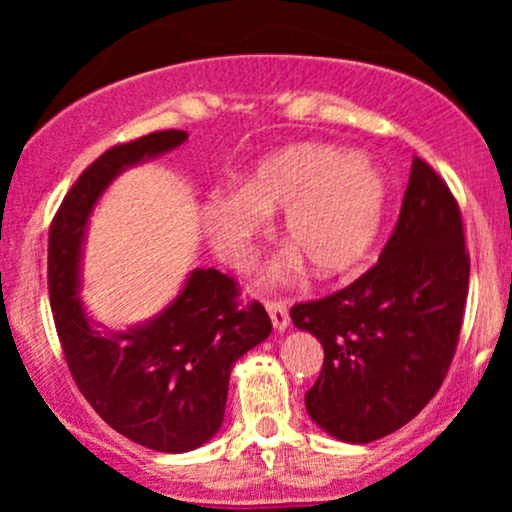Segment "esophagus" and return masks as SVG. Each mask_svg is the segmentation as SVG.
Instances as JSON below:
<instances>
[{
    "label": "esophagus",
    "mask_w": 512,
    "mask_h": 512,
    "mask_svg": "<svg viewBox=\"0 0 512 512\" xmlns=\"http://www.w3.org/2000/svg\"><path fill=\"white\" fill-rule=\"evenodd\" d=\"M264 308H267L269 317H272V325L276 330H286L289 325V308L284 301H276V298H264Z\"/></svg>",
    "instance_id": "obj_1"
}]
</instances>
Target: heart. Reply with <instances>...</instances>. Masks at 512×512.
Instances as JSON below:
<instances>
[{
	"mask_svg": "<svg viewBox=\"0 0 512 512\" xmlns=\"http://www.w3.org/2000/svg\"><path fill=\"white\" fill-rule=\"evenodd\" d=\"M284 211V243L317 279L349 274L378 238L385 182L366 156L330 144H291L238 180L236 195L204 204L207 236L226 262L245 267L264 216Z\"/></svg>",
	"mask_w": 512,
	"mask_h": 512,
	"instance_id": "1",
	"label": "heart"
}]
</instances>
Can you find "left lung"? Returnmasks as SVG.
Instances as JSON below:
<instances>
[{"label": "left lung", "instance_id": "8db88e82", "mask_svg": "<svg viewBox=\"0 0 512 512\" xmlns=\"http://www.w3.org/2000/svg\"><path fill=\"white\" fill-rule=\"evenodd\" d=\"M467 289L460 204L416 156L380 260L346 289L291 308L293 325L325 349L305 392L310 419L346 443H370L409 424L448 375Z\"/></svg>", "mask_w": 512, "mask_h": 512}]
</instances>
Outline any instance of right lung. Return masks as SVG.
<instances>
[{
	"label": "right lung",
	"instance_id": "right-lung-1",
	"mask_svg": "<svg viewBox=\"0 0 512 512\" xmlns=\"http://www.w3.org/2000/svg\"><path fill=\"white\" fill-rule=\"evenodd\" d=\"M185 139L163 129L110 146L69 187L48 236L52 317L76 387L110 428L158 452L195 450L219 431L231 366L272 332L262 303H245L238 281L216 269H195L149 325L105 337L86 322L76 284L93 204L120 170Z\"/></svg>",
	"mask_w": 512,
	"mask_h": 512
}]
</instances>
